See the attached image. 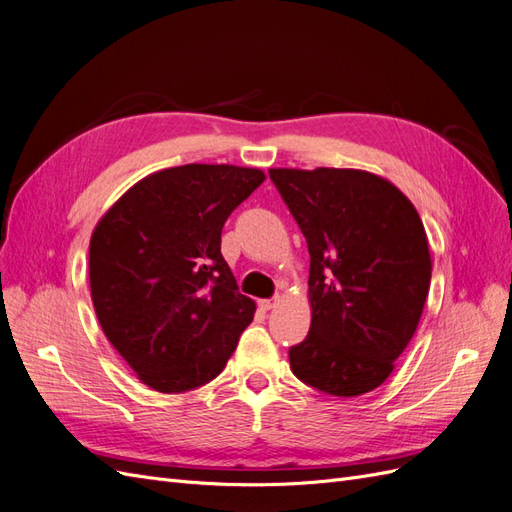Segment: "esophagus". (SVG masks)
<instances>
[{
	"label": "esophagus",
	"instance_id": "esophagus-1",
	"mask_svg": "<svg viewBox=\"0 0 512 512\" xmlns=\"http://www.w3.org/2000/svg\"><path fill=\"white\" fill-rule=\"evenodd\" d=\"M258 305L262 312H269V309H273L277 305V299H262V301H258Z\"/></svg>",
	"mask_w": 512,
	"mask_h": 512
}]
</instances>
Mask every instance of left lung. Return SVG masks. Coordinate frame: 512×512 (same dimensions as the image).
<instances>
[{
  "instance_id": "8db88e82",
  "label": "left lung",
  "mask_w": 512,
  "mask_h": 512,
  "mask_svg": "<svg viewBox=\"0 0 512 512\" xmlns=\"http://www.w3.org/2000/svg\"><path fill=\"white\" fill-rule=\"evenodd\" d=\"M309 250L312 327L290 369L335 397L378 389L421 320L429 243L414 205L391 181L356 168H271Z\"/></svg>"
}]
</instances>
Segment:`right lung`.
Returning a JSON list of instances; mask_svg holds the SVG:
<instances>
[{
    "instance_id": "1",
    "label": "right lung",
    "mask_w": 512,
    "mask_h": 512,
    "mask_svg": "<svg viewBox=\"0 0 512 512\" xmlns=\"http://www.w3.org/2000/svg\"><path fill=\"white\" fill-rule=\"evenodd\" d=\"M265 181L258 168L185 164L123 194L94 228L89 286L108 342L143 384L183 393L220 374L256 303L220 252L228 215Z\"/></svg>"
}]
</instances>
